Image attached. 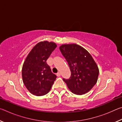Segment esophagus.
<instances>
[{"instance_id":"1","label":"esophagus","mask_w":122,"mask_h":122,"mask_svg":"<svg viewBox=\"0 0 122 122\" xmlns=\"http://www.w3.org/2000/svg\"><path fill=\"white\" fill-rule=\"evenodd\" d=\"M56 75H57V76L59 77V76H60V75H61V73H60V72H58V73H56Z\"/></svg>"}]
</instances>
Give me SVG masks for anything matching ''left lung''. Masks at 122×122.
Listing matches in <instances>:
<instances>
[{
  "instance_id": "obj_1",
  "label": "left lung",
  "mask_w": 122,
  "mask_h": 122,
  "mask_svg": "<svg viewBox=\"0 0 122 122\" xmlns=\"http://www.w3.org/2000/svg\"><path fill=\"white\" fill-rule=\"evenodd\" d=\"M71 71L68 79L63 78L69 90L76 95L86 93L97 81L99 69L90 53L76 44H65L59 47Z\"/></svg>"
}]
</instances>
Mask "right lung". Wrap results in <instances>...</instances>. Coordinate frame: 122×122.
I'll use <instances>...</instances> for the list:
<instances>
[{
	"label": "right lung",
	"mask_w": 122,
	"mask_h": 122,
	"mask_svg": "<svg viewBox=\"0 0 122 122\" xmlns=\"http://www.w3.org/2000/svg\"><path fill=\"white\" fill-rule=\"evenodd\" d=\"M57 47L53 42L41 41L30 51L24 61L22 77L26 88L36 96H43L49 92L57 76L51 71L47 60Z\"/></svg>",
	"instance_id": "right-lung-1"
}]
</instances>
